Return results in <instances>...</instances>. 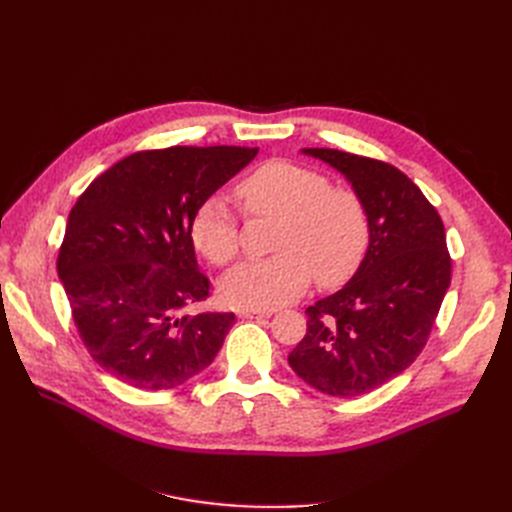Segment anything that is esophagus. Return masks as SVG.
<instances>
[{
	"label": "esophagus",
	"instance_id": "1",
	"mask_svg": "<svg viewBox=\"0 0 512 512\" xmlns=\"http://www.w3.org/2000/svg\"><path fill=\"white\" fill-rule=\"evenodd\" d=\"M273 312L271 309H239V318L245 320H258V318H269Z\"/></svg>",
	"mask_w": 512,
	"mask_h": 512
}]
</instances>
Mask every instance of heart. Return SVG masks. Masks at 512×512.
<instances>
[{
  "label": "heart",
  "instance_id": "obj_1",
  "mask_svg": "<svg viewBox=\"0 0 512 512\" xmlns=\"http://www.w3.org/2000/svg\"><path fill=\"white\" fill-rule=\"evenodd\" d=\"M252 218H280L271 258L250 260L222 284V297L239 309H273L307 290L312 277L335 288L359 271L369 250L371 226L361 196L335 188L329 177L294 162L273 160L245 175L235 188ZM239 218L222 196L198 205L190 237L196 250L218 267L239 254Z\"/></svg>",
  "mask_w": 512,
  "mask_h": 512
}]
</instances>
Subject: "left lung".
I'll return each instance as SVG.
<instances>
[{
    "label": "left lung",
    "mask_w": 512,
    "mask_h": 512,
    "mask_svg": "<svg viewBox=\"0 0 512 512\" xmlns=\"http://www.w3.org/2000/svg\"><path fill=\"white\" fill-rule=\"evenodd\" d=\"M352 183L369 213V250L352 280L309 305L294 374L333 397L378 389L423 352L451 286V254L436 211L393 164L337 149H303Z\"/></svg>",
    "instance_id": "left-lung-1"
}]
</instances>
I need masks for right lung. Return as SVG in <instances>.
<instances>
[{"label": "right lung", "instance_id": "1", "mask_svg": "<svg viewBox=\"0 0 512 512\" xmlns=\"http://www.w3.org/2000/svg\"><path fill=\"white\" fill-rule=\"evenodd\" d=\"M258 147L136 151L87 185L68 215L57 273L91 359L143 391L175 389L211 365L235 314H188L211 282L190 224Z\"/></svg>", "mask_w": 512, "mask_h": 512}]
</instances>
